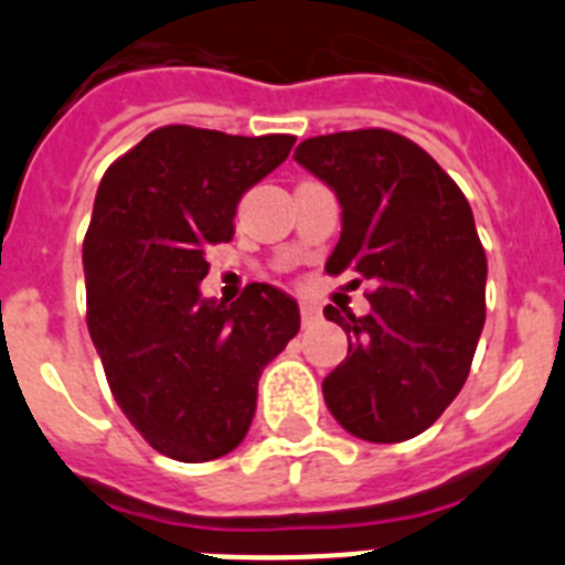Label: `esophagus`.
<instances>
[{
    "label": "esophagus",
    "mask_w": 565,
    "mask_h": 565,
    "mask_svg": "<svg viewBox=\"0 0 565 565\" xmlns=\"http://www.w3.org/2000/svg\"><path fill=\"white\" fill-rule=\"evenodd\" d=\"M299 317H302V326H311V322L319 319V308L313 306L311 299H302V302H299Z\"/></svg>",
    "instance_id": "34e87169"
}]
</instances>
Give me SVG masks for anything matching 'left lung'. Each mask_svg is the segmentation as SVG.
I'll list each match as a JSON object with an SVG mask.
<instances>
[{"label":"left lung","instance_id":"left-lung-1","mask_svg":"<svg viewBox=\"0 0 565 565\" xmlns=\"http://www.w3.org/2000/svg\"><path fill=\"white\" fill-rule=\"evenodd\" d=\"M297 163L337 192L342 234L326 271L371 282V313L328 306L348 356L322 382L351 436L396 444L450 407L487 319V254L467 198L418 143L391 129L308 138Z\"/></svg>","mask_w":565,"mask_h":565}]
</instances>
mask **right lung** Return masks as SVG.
Returning a JSON list of instances; mask_svg holds the SVG:
<instances>
[{
	"instance_id": "obj_1",
	"label": "right lung",
	"mask_w": 565,
	"mask_h": 565,
	"mask_svg": "<svg viewBox=\"0 0 565 565\" xmlns=\"http://www.w3.org/2000/svg\"><path fill=\"white\" fill-rule=\"evenodd\" d=\"M294 141L169 124L98 186L84 237L89 337L124 416L174 461H214L246 438L259 373L299 331L297 302L266 282L232 306L198 291L239 198Z\"/></svg>"
}]
</instances>
